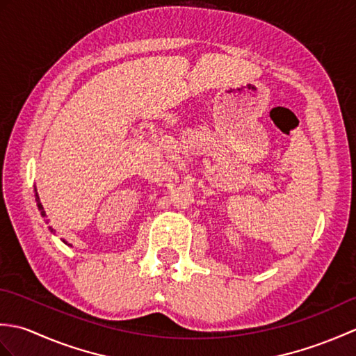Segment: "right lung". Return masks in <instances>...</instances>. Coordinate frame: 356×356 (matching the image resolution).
Here are the masks:
<instances>
[{
    "mask_svg": "<svg viewBox=\"0 0 356 356\" xmlns=\"http://www.w3.org/2000/svg\"><path fill=\"white\" fill-rule=\"evenodd\" d=\"M36 205H38V209L41 211V216L42 217H45V211H44V208H42V205H41V202H40V197H38V194H36ZM50 231L53 232V229L50 228Z\"/></svg>",
    "mask_w": 356,
    "mask_h": 356,
    "instance_id": "add662e5",
    "label": "right lung"
}]
</instances>
